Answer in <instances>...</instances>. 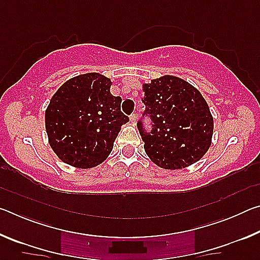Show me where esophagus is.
<instances>
[{"label":"esophagus","mask_w":260,"mask_h":260,"mask_svg":"<svg viewBox=\"0 0 260 260\" xmlns=\"http://www.w3.org/2000/svg\"><path fill=\"white\" fill-rule=\"evenodd\" d=\"M129 120H131V122H132V124H133V125L136 124V114H135V113H132V114H131Z\"/></svg>","instance_id":"1"}]
</instances>
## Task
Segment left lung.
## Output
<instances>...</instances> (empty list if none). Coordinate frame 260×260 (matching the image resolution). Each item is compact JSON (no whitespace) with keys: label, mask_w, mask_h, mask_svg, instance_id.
Returning a JSON list of instances; mask_svg holds the SVG:
<instances>
[{"label":"left lung","mask_w":260,"mask_h":260,"mask_svg":"<svg viewBox=\"0 0 260 260\" xmlns=\"http://www.w3.org/2000/svg\"><path fill=\"white\" fill-rule=\"evenodd\" d=\"M142 102L152 128L142 118L138 128L149 158L159 167L179 170L199 161L211 146L213 118L203 96L178 77L164 76L143 85Z\"/></svg>","instance_id":"obj_1"}]
</instances>
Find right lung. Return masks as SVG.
<instances>
[{
    "instance_id": "right-lung-1",
    "label": "right lung",
    "mask_w": 260,
    "mask_h": 260,
    "mask_svg": "<svg viewBox=\"0 0 260 260\" xmlns=\"http://www.w3.org/2000/svg\"><path fill=\"white\" fill-rule=\"evenodd\" d=\"M111 81L86 73L63 83L46 110V131L52 150L67 164L90 169L107 159L121 126L129 120L121 99L110 93Z\"/></svg>"
}]
</instances>
